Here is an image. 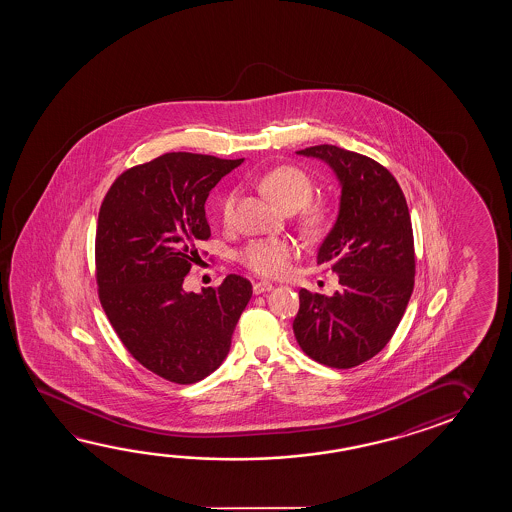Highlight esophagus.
I'll use <instances>...</instances> for the list:
<instances>
[{
    "label": "esophagus",
    "mask_w": 512,
    "mask_h": 512,
    "mask_svg": "<svg viewBox=\"0 0 512 512\" xmlns=\"http://www.w3.org/2000/svg\"><path fill=\"white\" fill-rule=\"evenodd\" d=\"M274 286L269 281H258V283H254L252 286V290H254V294H265V292H270Z\"/></svg>",
    "instance_id": "obj_1"
}]
</instances>
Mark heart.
Returning a JSON list of instances; mask_svg holds the SVG:
<instances>
[{"mask_svg": "<svg viewBox=\"0 0 512 512\" xmlns=\"http://www.w3.org/2000/svg\"><path fill=\"white\" fill-rule=\"evenodd\" d=\"M261 190L288 211L299 209L297 217L304 231L312 236H321L331 224V209L324 202H312L315 184L310 175L297 166H278L260 179ZM236 191H226L218 202V215L224 224L233 220ZM297 254V247L286 238H256L245 243L238 260L247 269L261 276H278L285 272L290 260Z\"/></svg>", "mask_w": 512, "mask_h": 512, "instance_id": "obj_1", "label": "heart"}]
</instances>
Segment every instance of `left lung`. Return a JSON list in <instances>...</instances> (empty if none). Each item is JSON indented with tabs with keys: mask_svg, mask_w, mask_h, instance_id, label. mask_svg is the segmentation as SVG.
<instances>
[{
	"mask_svg": "<svg viewBox=\"0 0 512 512\" xmlns=\"http://www.w3.org/2000/svg\"><path fill=\"white\" fill-rule=\"evenodd\" d=\"M330 166L340 182L335 226L317 263L338 276L335 294L301 288L294 333L306 355L335 369L364 364L387 346L414 290L416 256L407 200L371 157L335 145L297 152Z\"/></svg>",
	"mask_w": 512,
	"mask_h": 512,
	"instance_id": "1",
	"label": "left lung"
}]
</instances>
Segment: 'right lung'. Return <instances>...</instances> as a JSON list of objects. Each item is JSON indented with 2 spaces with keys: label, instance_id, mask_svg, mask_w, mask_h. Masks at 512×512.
I'll use <instances>...</instances> for the list:
<instances>
[{
  "label": "right lung",
  "instance_id": "obj_1",
  "mask_svg": "<svg viewBox=\"0 0 512 512\" xmlns=\"http://www.w3.org/2000/svg\"><path fill=\"white\" fill-rule=\"evenodd\" d=\"M243 159L170 152L123 172L96 227V283L105 315L139 364L190 385L224 362L251 281L229 274L200 294L182 288L211 236L204 204Z\"/></svg>",
  "mask_w": 512,
  "mask_h": 512
}]
</instances>
